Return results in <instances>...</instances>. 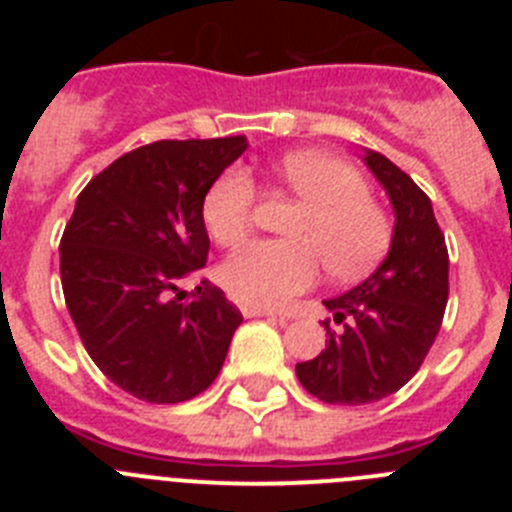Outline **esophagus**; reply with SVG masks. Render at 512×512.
<instances>
[{"label":"esophagus","mask_w":512,"mask_h":512,"mask_svg":"<svg viewBox=\"0 0 512 512\" xmlns=\"http://www.w3.org/2000/svg\"><path fill=\"white\" fill-rule=\"evenodd\" d=\"M241 312L246 315V318H279V320H284L282 315H277L274 310H269V307H259V305H243Z\"/></svg>","instance_id":"1"}]
</instances>
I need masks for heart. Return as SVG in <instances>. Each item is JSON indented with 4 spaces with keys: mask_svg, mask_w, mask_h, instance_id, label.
Wrapping results in <instances>:
<instances>
[{
    "mask_svg": "<svg viewBox=\"0 0 512 512\" xmlns=\"http://www.w3.org/2000/svg\"><path fill=\"white\" fill-rule=\"evenodd\" d=\"M277 182L300 210L287 225L289 241H256L220 266V284L246 305L282 307L318 282L320 269L354 282L384 259L392 220L369 197V182L356 166L323 151L287 153L274 166ZM256 182L243 166L217 174L202 197V223L212 241L233 248L256 220Z\"/></svg>",
    "mask_w": 512,
    "mask_h": 512,
    "instance_id": "heart-1",
    "label": "heart"
}]
</instances>
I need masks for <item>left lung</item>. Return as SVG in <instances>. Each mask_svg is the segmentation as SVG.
<instances>
[{
    "instance_id": "8db88e82",
    "label": "left lung",
    "mask_w": 512,
    "mask_h": 512,
    "mask_svg": "<svg viewBox=\"0 0 512 512\" xmlns=\"http://www.w3.org/2000/svg\"><path fill=\"white\" fill-rule=\"evenodd\" d=\"M366 166L395 207L387 259L359 287L323 305L341 330H328L297 379L328 405H369L413 379L431 351L449 300V251L428 194L390 158L366 151Z\"/></svg>"
}]
</instances>
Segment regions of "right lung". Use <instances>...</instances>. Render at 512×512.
<instances>
[{
    "label": "right lung",
    "instance_id": "right-lung-1",
    "mask_svg": "<svg viewBox=\"0 0 512 512\" xmlns=\"http://www.w3.org/2000/svg\"><path fill=\"white\" fill-rule=\"evenodd\" d=\"M248 148L246 135L156 140L81 189L61 238V284L79 338L104 377L138 400L174 405L223 369L243 315L200 279L210 238L207 187Z\"/></svg>",
    "mask_w": 512,
    "mask_h": 512
}]
</instances>
